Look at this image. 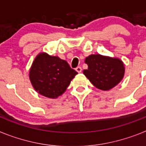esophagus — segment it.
Segmentation results:
<instances>
[{
	"label": "esophagus",
	"mask_w": 146,
	"mask_h": 146,
	"mask_svg": "<svg viewBox=\"0 0 146 146\" xmlns=\"http://www.w3.org/2000/svg\"><path fill=\"white\" fill-rule=\"evenodd\" d=\"M76 71H77L78 73H80V72H82V68H81L80 66H77V68H76Z\"/></svg>",
	"instance_id": "34e87169"
}]
</instances>
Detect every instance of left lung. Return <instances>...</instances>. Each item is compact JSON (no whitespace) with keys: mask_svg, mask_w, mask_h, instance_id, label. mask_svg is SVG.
<instances>
[{"mask_svg":"<svg viewBox=\"0 0 146 146\" xmlns=\"http://www.w3.org/2000/svg\"><path fill=\"white\" fill-rule=\"evenodd\" d=\"M88 69L83 71L85 75L97 88L108 91L118 85L124 75L123 62L99 55H91L85 60Z\"/></svg>","mask_w":146,"mask_h":146,"instance_id":"left-lung-1","label":"left lung"}]
</instances>
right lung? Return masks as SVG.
Wrapping results in <instances>:
<instances>
[{
    "label": "right lung",
    "mask_w": 146,
    "mask_h": 146,
    "mask_svg": "<svg viewBox=\"0 0 146 146\" xmlns=\"http://www.w3.org/2000/svg\"><path fill=\"white\" fill-rule=\"evenodd\" d=\"M77 74L66 60L41 53L35 58L29 76L36 91L54 99L64 94Z\"/></svg>",
    "instance_id": "1"
}]
</instances>
